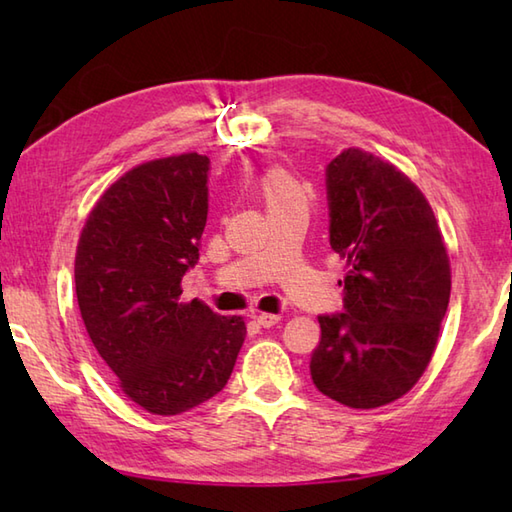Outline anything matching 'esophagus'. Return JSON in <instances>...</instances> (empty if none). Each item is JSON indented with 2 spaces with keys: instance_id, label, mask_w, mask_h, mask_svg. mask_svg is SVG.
I'll return each mask as SVG.
<instances>
[{
  "instance_id": "esophagus-1",
  "label": "esophagus",
  "mask_w": 512,
  "mask_h": 512,
  "mask_svg": "<svg viewBox=\"0 0 512 512\" xmlns=\"http://www.w3.org/2000/svg\"><path fill=\"white\" fill-rule=\"evenodd\" d=\"M281 321L279 314H270V312H262L257 314V323L262 325V328H273V325H277Z\"/></svg>"
}]
</instances>
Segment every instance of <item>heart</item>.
Returning a JSON list of instances; mask_svg holds the SVG:
<instances>
[{"label":"heart","mask_w":512,"mask_h":512,"mask_svg":"<svg viewBox=\"0 0 512 512\" xmlns=\"http://www.w3.org/2000/svg\"><path fill=\"white\" fill-rule=\"evenodd\" d=\"M262 191H264V198H266L268 206H277V204H286L292 200L306 198V193H303L299 184L281 169H273L266 173V176L262 178Z\"/></svg>","instance_id":"obj_1"}]
</instances>
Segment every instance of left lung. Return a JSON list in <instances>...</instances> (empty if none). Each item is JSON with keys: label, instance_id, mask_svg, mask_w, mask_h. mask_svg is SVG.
<instances>
[{"label": "left lung", "instance_id": "8db88e82", "mask_svg": "<svg viewBox=\"0 0 512 512\" xmlns=\"http://www.w3.org/2000/svg\"><path fill=\"white\" fill-rule=\"evenodd\" d=\"M330 246L347 262L343 312L321 314L312 383L374 409L418 383L436 350L451 268L429 202L405 173L361 149L325 167Z\"/></svg>", "mask_w": 512, "mask_h": 512}]
</instances>
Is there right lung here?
<instances>
[{
  "mask_svg": "<svg viewBox=\"0 0 512 512\" xmlns=\"http://www.w3.org/2000/svg\"><path fill=\"white\" fill-rule=\"evenodd\" d=\"M211 160L182 154L145 162L96 202L76 248L79 310L123 394L176 416L220 394L246 325L198 299L180 303L209 215Z\"/></svg>",
  "mask_w": 512,
  "mask_h": 512,
  "instance_id": "obj_1",
  "label": "right lung"
}]
</instances>
